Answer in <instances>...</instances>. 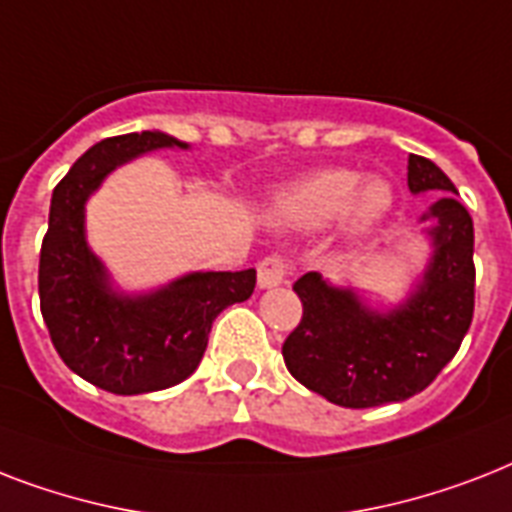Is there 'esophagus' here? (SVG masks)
Wrapping results in <instances>:
<instances>
[{"instance_id": "obj_1", "label": "esophagus", "mask_w": 512, "mask_h": 512, "mask_svg": "<svg viewBox=\"0 0 512 512\" xmlns=\"http://www.w3.org/2000/svg\"><path fill=\"white\" fill-rule=\"evenodd\" d=\"M289 271H292V263H289L284 255L263 257V260H260V265H257V284H260L263 289L279 287V284H284V279L289 276Z\"/></svg>"}]
</instances>
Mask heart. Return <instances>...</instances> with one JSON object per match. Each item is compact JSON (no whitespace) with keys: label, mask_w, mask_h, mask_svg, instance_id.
<instances>
[{"label":"heart","mask_w":512,"mask_h":512,"mask_svg":"<svg viewBox=\"0 0 512 512\" xmlns=\"http://www.w3.org/2000/svg\"><path fill=\"white\" fill-rule=\"evenodd\" d=\"M393 209V188L382 177L353 170H324L305 177L281 196V215L297 228H321L340 220L348 239H364L377 231Z\"/></svg>","instance_id":"1"}]
</instances>
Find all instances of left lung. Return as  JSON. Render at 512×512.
<instances>
[{"instance_id":"obj_1","label":"left lung","mask_w":512,"mask_h":512,"mask_svg":"<svg viewBox=\"0 0 512 512\" xmlns=\"http://www.w3.org/2000/svg\"><path fill=\"white\" fill-rule=\"evenodd\" d=\"M409 191H438L433 260L401 308L369 311L350 289L329 287L319 273L295 281L303 319L281 345L297 382L345 409L406 401L436 380L468 335L476 305L473 220L457 188L425 156L409 154ZM428 220V215H425Z\"/></svg>"}]
</instances>
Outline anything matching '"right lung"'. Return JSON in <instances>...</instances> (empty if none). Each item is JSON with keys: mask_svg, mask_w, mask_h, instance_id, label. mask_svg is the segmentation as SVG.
<instances>
[{"mask_svg": "<svg viewBox=\"0 0 512 512\" xmlns=\"http://www.w3.org/2000/svg\"><path fill=\"white\" fill-rule=\"evenodd\" d=\"M185 143L164 132L106 138L55 185L39 252V305L63 364L116 396L172 388L199 366L212 321L255 292L257 273H191L154 295L122 297L84 241V201L135 156Z\"/></svg>", "mask_w": 512, "mask_h": 512, "instance_id": "add662e5", "label": "right lung"}]
</instances>
